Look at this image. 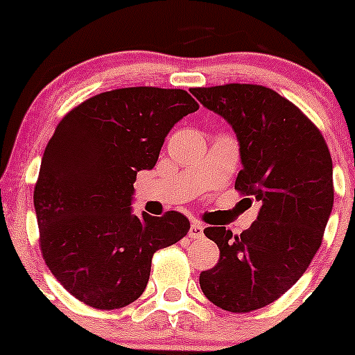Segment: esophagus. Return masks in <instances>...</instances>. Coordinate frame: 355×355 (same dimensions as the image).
I'll use <instances>...</instances> for the list:
<instances>
[{"label": "esophagus", "instance_id": "1", "mask_svg": "<svg viewBox=\"0 0 355 355\" xmlns=\"http://www.w3.org/2000/svg\"><path fill=\"white\" fill-rule=\"evenodd\" d=\"M204 235V225L202 223H198V221H194V223L191 225V230H189V237L191 239H200Z\"/></svg>", "mask_w": 355, "mask_h": 355}]
</instances>
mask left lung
I'll return each instance as SVG.
<instances>
[{"label":"left lung","mask_w":355,"mask_h":355,"mask_svg":"<svg viewBox=\"0 0 355 355\" xmlns=\"http://www.w3.org/2000/svg\"><path fill=\"white\" fill-rule=\"evenodd\" d=\"M191 92L234 128L242 163L235 189L261 202L241 235L204 230L220 259L199 284L214 306L250 313L284 295L320 249L333 207L331 156L316 125L271 89L227 84Z\"/></svg>","instance_id":"left-lung-1"}]
</instances>
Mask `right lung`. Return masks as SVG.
Returning a JSON list of instances; mask_svg holds the SVG:
<instances>
[{"instance_id":"1","label":"right lung","mask_w":355,"mask_h":355,"mask_svg":"<svg viewBox=\"0 0 355 355\" xmlns=\"http://www.w3.org/2000/svg\"><path fill=\"white\" fill-rule=\"evenodd\" d=\"M199 110L182 89L101 92L63 116L42 155L34 189L41 250L80 302L120 309L146 290L156 250L187 235L177 211L132 213L137 171L153 170L164 137Z\"/></svg>"}]
</instances>
